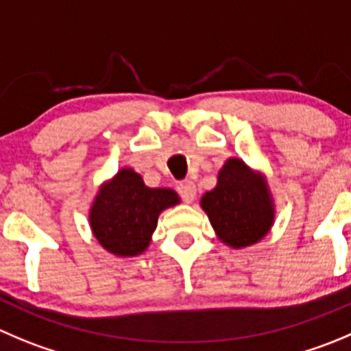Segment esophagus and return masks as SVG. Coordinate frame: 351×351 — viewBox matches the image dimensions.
<instances>
[{
	"label": "esophagus",
	"mask_w": 351,
	"mask_h": 351,
	"mask_svg": "<svg viewBox=\"0 0 351 351\" xmlns=\"http://www.w3.org/2000/svg\"><path fill=\"white\" fill-rule=\"evenodd\" d=\"M178 191L179 195L182 196L186 203H191L195 202L196 198V184L193 181H182L181 184L178 186Z\"/></svg>",
	"instance_id": "obj_1"
}]
</instances>
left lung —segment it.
<instances>
[{
    "mask_svg": "<svg viewBox=\"0 0 351 351\" xmlns=\"http://www.w3.org/2000/svg\"><path fill=\"white\" fill-rule=\"evenodd\" d=\"M217 238L234 250L262 241L274 226L276 205L265 173L231 156L217 173V186L199 199Z\"/></svg>",
    "mask_w": 351,
    "mask_h": 351,
    "instance_id": "1",
    "label": "left lung"
}]
</instances>
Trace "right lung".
I'll return each instance as SVG.
<instances>
[{"instance_id": "right-lung-1", "label": "right lung", "mask_w": 351, "mask_h": 351, "mask_svg": "<svg viewBox=\"0 0 351 351\" xmlns=\"http://www.w3.org/2000/svg\"><path fill=\"white\" fill-rule=\"evenodd\" d=\"M181 203L170 188H148L131 167H122L103 182L89 208L93 236L115 256H138L146 252L163 210Z\"/></svg>"}]
</instances>
